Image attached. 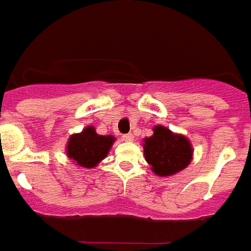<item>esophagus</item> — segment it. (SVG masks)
<instances>
[{"instance_id": "1", "label": "esophagus", "mask_w": 251, "mask_h": 251, "mask_svg": "<svg viewBox=\"0 0 251 251\" xmlns=\"http://www.w3.org/2000/svg\"><path fill=\"white\" fill-rule=\"evenodd\" d=\"M122 140H123V141H126V142L133 141V135H132V133H126V135L122 136Z\"/></svg>"}]
</instances>
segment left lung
I'll return each mask as SVG.
<instances>
[{
  "mask_svg": "<svg viewBox=\"0 0 251 251\" xmlns=\"http://www.w3.org/2000/svg\"><path fill=\"white\" fill-rule=\"evenodd\" d=\"M153 131V136L144 140V154L151 171L158 176H171L188 167L193 155L189 140L163 126H155Z\"/></svg>",
  "mask_w": 251,
  "mask_h": 251,
  "instance_id": "8db88e82",
  "label": "left lung"
}]
</instances>
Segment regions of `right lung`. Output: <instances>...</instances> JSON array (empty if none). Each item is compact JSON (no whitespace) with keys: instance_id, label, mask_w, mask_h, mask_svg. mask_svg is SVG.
Wrapping results in <instances>:
<instances>
[{"instance_id":"obj_1","label":"right lung","mask_w":251,"mask_h":251,"mask_svg":"<svg viewBox=\"0 0 251 251\" xmlns=\"http://www.w3.org/2000/svg\"><path fill=\"white\" fill-rule=\"evenodd\" d=\"M115 137L111 135H98L94 127L84 128L83 132L71 135L67 142V155L77 166L96 167L109 154Z\"/></svg>"}]
</instances>
